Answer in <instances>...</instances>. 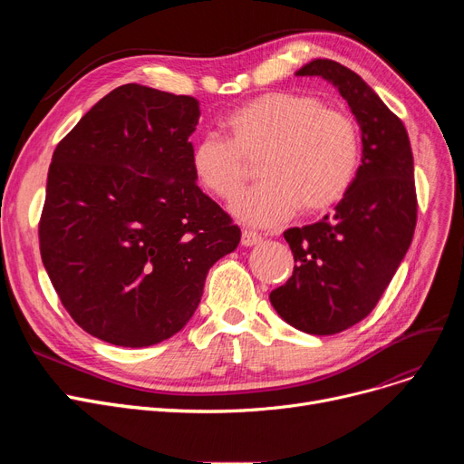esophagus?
Returning a JSON list of instances; mask_svg holds the SVG:
<instances>
[{
  "label": "esophagus",
  "instance_id": "1",
  "mask_svg": "<svg viewBox=\"0 0 464 464\" xmlns=\"http://www.w3.org/2000/svg\"><path fill=\"white\" fill-rule=\"evenodd\" d=\"M242 245L245 246H254V245H259L261 242V235H257L256 231H250V229H242Z\"/></svg>",
  "mask_w": 464,
  "mask_h": 464
}]
</instances>
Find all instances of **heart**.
<instances>
[{
	"label": "heart",
	"instance_id": "b5f03b06",
	"mask_svg": "<svg viewBox=\"0 0 464 464\" xmlns=\"http://www.w3.org/2000/svg\"><path fill=\"white\" fill-rule=\"evenodd\" d=\"M227 139L205 135L193 144L191 169L199 184L231 201L257 161L259 184L233 203L242 222L275 227L299 208L318 214L336 207L353 186L362 140L357 121L329 109L320 97L269 92L235 109L226 120Z\"/></svg>",
	"mask_w": 464,
	"mask_h": 464
}]
</instances>
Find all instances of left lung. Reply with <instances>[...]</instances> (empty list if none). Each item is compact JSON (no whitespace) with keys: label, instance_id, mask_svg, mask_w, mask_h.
I'll list each match as a JSON object with an SVG mask.
<instances>
[{"label":"left lung","instance_id":"left-lung-1","mask_svg":"<svg viewBox=\"0 0 464 464\" xmlns=\"http://www.w3.org/2000/svg\"><path fill=\"white\" fill-rule=\"evenodd\" d=\"M295 75L338 88L361 126L362 161L334 212L284 233L295 266L269 299L295 329L334 334L367 318L410 248L418 222L413 156L402 120L357 72L312 60Z\"/></svg>","mask_w":464,"mask_h":464}]
</instances>
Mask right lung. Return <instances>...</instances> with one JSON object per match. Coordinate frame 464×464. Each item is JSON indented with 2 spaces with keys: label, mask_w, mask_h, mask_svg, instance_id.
I'll return each instance as SVG.
<instances>
[{
  "label": "right lung",
  "mask_w": 464,
  "mask_h": 464,
  "mask_svg": "<svg viewBox=\"0 0 464 464\" xmlns=\"http://www.w3.org/2000/svg\"><path fill=\"white\" fill-rule=\"evenodd\" d=\"M199 114L191 95L124 84L53 154L41 259L71 318L109 344L144 348L179 333L210 266L240 242L195 182L188 139Z\"/></svg>",
  "instance_id": "obj_1"
}]
</instances>
